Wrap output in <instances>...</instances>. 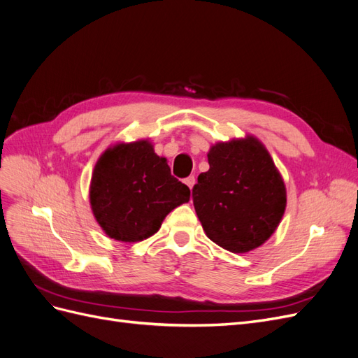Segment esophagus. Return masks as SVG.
<instances>
[{"mask_svg":"<svg viewBox=\"0 0 358 358\" xmlns=\"http://www.w3.org/2000/svg\"><path fill=\"white\" fill-rule=\"evenodd\" d=\"M183 182H185L187 183V185L192 189V187H194V183H196V178H194V176H188L185 180H183Z\"/></svg>","mask_w":358,"mask_h":358,"instance_id":"1","label":"esophagus"}]
</instances>
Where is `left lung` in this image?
Listing matches in <instances>:
<instances>
[{"label":"left lung","instance_id":"left-lung-1","mask_svg":"<svg viewBox=\"0 0 358 358\" xmlns=\"http://www.w3.org/2000/svg\"><path fill=\"white\" fill-rule=\"evenodd\" d=\"M208 171L192 188V203L209 239L243 254L263 245L279 225L287 204L284 180L255 137L216 143Z\"/></svg>","mask_w":358,"mask_h":358}]
</instances>
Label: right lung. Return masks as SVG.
<instances>
[{"instance_id": "1", "label": "right lung", "mask_w": 358, "mask_h": 358, "mask_svg": "<svg viewBox=\"0 0 358 358\" xmlns=\"http://www.w3.org/2000/svg\"><path fill=\"white\" fill-rule=\"evenodd\" d=\"M189 188L171 176L166 158L148 140L116 145L96 161L90 189L96 222L115 241L155 234L166 216L189 200Z\"/></svg>"}]
</instances>
